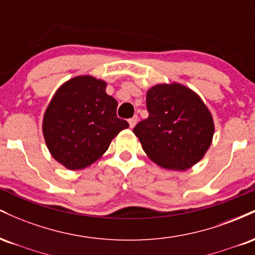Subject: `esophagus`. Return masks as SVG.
Instances as JSON below:
<instances>
[{"mask_svg": "<svg viewBox=\"0 0 255 255\" xmlns=\"http://www.w3.org/2000/svg\"><path fill=\"white\" fill-rule=\"evenodd\" d=\"M136 121H137V116H133V118L128 120V122H129V127H130V128H133L134 126H135Z\"/></svg>", "mask_w": 255, "mask_h": 255, "instance_id": "1", "label": "esophagus"}]
</instances>
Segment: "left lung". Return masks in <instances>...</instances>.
Segmentation results:
<instances>
[{"label": "left lung", "instance_id": "left-lung-1", "mask_svg": "<svg viewBox=\"0 0 255 255\" xmlns=\"http://www.w3.org/2000/svg\"><path fill=\"white\" fill-rule=\"evenodd\" d=\"M146 108L148 118L133 131L154 163L186 170L204 157L215 126L199 96L180 84L156 85L146 95Z\"/></svg>", "mask_w": 255, "mask_h": 255}]
</instances>
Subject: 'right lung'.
I'll return each instance as SVG.
<instances>
[{
    "instance_id": "obj_1",
    "label": "right lung",
    "mask_w": 255,
    "mask_h": 255,
    "mask_svg": "<svg viewBox=\"0 0 255 255\" xmlns=\"http://www.w3.org/2000/svg\"><path fill=\"white\" fill-rule=\"evenodd\" d=\"M107 84L77 77L63 84L45 111L43 134L51 156L71 169H84L97 160L111 140L129 127L116 115L118 102L105 92Z\"/></svg>"
}]
</instances>
